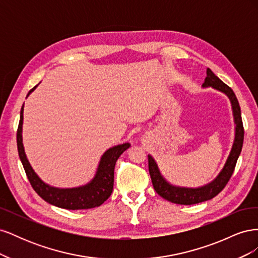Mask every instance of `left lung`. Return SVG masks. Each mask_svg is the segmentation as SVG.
<instances>
[{
    "label": "left lung",
    "mask_w": 258,
    "mask_h": 258,
    "mask_svg": "<svg viewBox=\"0 0 258 258\" xmlns=\"http://www.w3.org/2000/svg\"><path fill=\"white\" fill-rule=\"evenodd\" d=\"M202 86H204V87L211 86V87L224 92L225 95H227L228 98L230 99L233 117H235L236 122L235 142H233L229 157L227 161H226L221 173L217 175V177L213 182H211L210 184L204 187H200V188H182V187H175L170 185L166 179L161 176L154 158L151 155H148V170H150V175L152 178L154 189L163 199L177 205H196L199 204V202H204L212 199L216 195L220 194L224 189L226 184L228 183L233 171H235L236 163L241 153L242 145H243L244 128L243 122H242L240 105L235 92L232 91L229 86H227L218 79L209 68L207 69V77L205 79V83Z\"/></svg>",
    "instance_id": "obj_1"
}]
</instances>
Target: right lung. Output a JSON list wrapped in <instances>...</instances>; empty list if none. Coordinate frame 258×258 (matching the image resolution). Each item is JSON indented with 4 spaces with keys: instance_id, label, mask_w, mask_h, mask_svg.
<instances>
[{
    "instance_id": "right-lung-1",
    "label": "right lung",
    "mask_w": 258,
    "mask_h": 258,
    "mask_svg": "<svg viewBox=\"0 0 258 258\" xmlns=\"http://www.w3.org/2000/svg\"><path fill=\"white\" fill-rule=\"evenodd\" d=\"M36 88L33 87L28 96ZM27 96V97H28ZM22 120H23V105L20 111V120L17 129V148L19 158L22 162L23 169L26 171L27 177L35 192L48 204L67 210H85L100 207L107 198L111 196L114 186V169L119 156L129 148V143H123L107 150L101 158L100 165L96 176L92 181L77 188H53L45 184L36 175L32 167L27 159L22 144Z\"/></svg>"
}]
</instances>
